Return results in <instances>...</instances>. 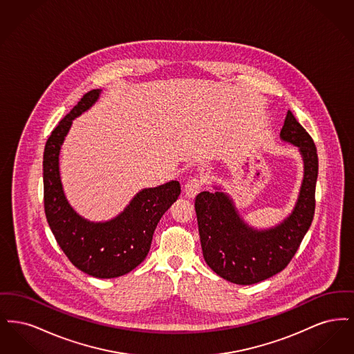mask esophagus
Masks as SVG:
<instances>
[{"mask_svg":"<svg viewBox=\"0 0 354 354\" xmlns=\"http://www.w3.org/2000/svg\"><path fill=\"white\" fill-rule=\"evenodd\" d=\"M202 180L199 178L189 179L185 185V194L187 198H195L202 189Z\"/></svg>","mask_w":354,"mask_h":354,"instance_id":"34e87169","label":"esophagus"}]
</instances>
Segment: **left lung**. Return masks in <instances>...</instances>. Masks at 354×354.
<instances>
[{
    "mask_svg": "<svg viewBox=\"0 0 354 354\" xmlns=\"http://www.w3.org/2000/svg\"><path fill=\"white\" fill-rule=\"evenodd\" d=\"M280 138L299 147L304 160L299 199L280 224L268 230L250 227L240 218L232 199L220 191H203L195 199L204 260L216 274L234 284H256L284 270L313 220L319 174L315 142L290 111Z\"/></svg>",
    "mask_w": 354,
    "mask_h": 354,
    "instance_id": "obj_1",
    "label": "left lung"
}]
</instances>
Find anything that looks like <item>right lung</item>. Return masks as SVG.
Segmentation results:
<instances>
[{
	"label": "right lung",
	"mask_w": 354,
	"mask_h": 354,
	"mask_svg": "<svg viewBox=\"0 0 354 354\" xmlns=\"http://www.w3.org/2000/svg\"><path fill=\"white\" fill-rule=\"evenodd\" d=\"M101 94L86 93L51 131L44 152V203L51 232L74 267L98 279L119 277L138 267L151 247L152 235L163 214L180 195V185L145 188L117 218L94 223L68 204L59 176V150L73 119L88 110Z\"/></svg>",
	"instance_id": "1"
}]
</instances>
